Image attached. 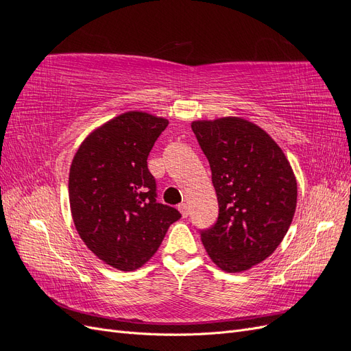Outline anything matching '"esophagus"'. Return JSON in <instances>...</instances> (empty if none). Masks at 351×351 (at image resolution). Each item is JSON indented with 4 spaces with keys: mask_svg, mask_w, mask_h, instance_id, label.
<instances>
[{
    "mask_svg": "<svg viewBox=\"0 0 351 351\" xmlns=\"http://www.w3.org/2000/svg\"><path fill=\"white\" fill-rule=\"evenodd\" d=\"M178 210L182 212L183 218H187V217H189V214H190V208H189V205H187V204H180V205H178Z\"/></svg>",
    "mask_w": 351,
    "mask_h": 351,
    "instance_id": "1",
    "label": "esophagus"
}]
</instances>
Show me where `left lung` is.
<instances>
[{"instance_id":"1","label":"left lung","mask_w":351,"mask_h":351,"mask_svg":"<svg viewBox=\"0 0 351 351\" xmlns=\"http://www.w3.org/2000/svg\"><path fill=\"white\" fill-rule=\"evenodd\" d=\"M206 155L219 214L200 231L217 267L243 272L280 246L295 212L297 182L289 159L272 137L241 117L192 123Z\"/></svg>"}]
</instances>
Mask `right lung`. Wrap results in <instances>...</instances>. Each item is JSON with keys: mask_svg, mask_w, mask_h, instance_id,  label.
Masks as SVG:
<instances>
[{"mask_svg": "<svg viewBox=\"0 0 351 351\" xmlns=\"http://www.w3.org/2000/svg\"><path fill=\"white\" fill-rule=\"evenodd\" d=\"M167 125L164 117L123 112L89 133L71 161L74 227L95 256L115 269L143 267L182 217L158 204L155 178L147 169V155Z\"/></svg>", "mask_w": 351, "mask_h": 351, "instance_id": "1", "label": "right lung"}]
</instances>
